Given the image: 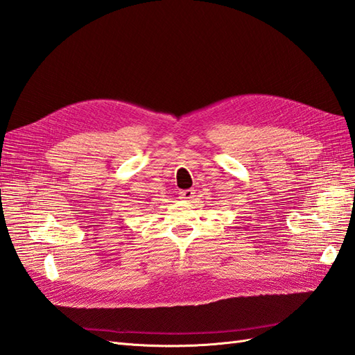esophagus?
<instances>
[{"label": "esophagus", "instance_id": "34e87169", "mask_svg": "<svg viewBox=\"0 0 355 355\" xmlns=\"http://www.w3.org/2000/svg\"><path fill=\"white\" fill-rule=\"evenodd\" d=\"M194 189H185V191H180L179 192V196H180V198L182 200H185V201H189L192 197H194Z\"/></svg>", "mask_w": 355, "mask_h": 355}]
</instances>
